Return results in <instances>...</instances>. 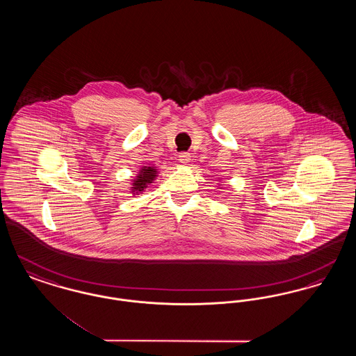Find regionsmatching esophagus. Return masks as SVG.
I'll use <instances>...</instances> for the list:
<instances>
[{
    "label": "esophagus",
    "mask_w": 356,
    "mask_h": 356,
    "mask_svg": "<svg viewBox=\"0 0 356 356\" xmlns=\"http://www.w3.org/2000/svg\"><path fill=\"white\" fill-rule=\"evenodd\" d=\"M179 161L183 164V165H188L189 161H191V154L189 153H181L179 156Z\"/></svg>",
    "instance_id": "esophagus-1"
}]
</instances>
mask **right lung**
Instances as JSON below:
<instances>
[{"instance_id": "obj_1", "label": "right lung", "mask_w": 356, "mask_h": 356, "mask_svg": "<svg viewBox=\"0 0 356 356\" xmlns=\"http://www.w3.org/2000/svg\"><path fill=\"white\" fill-rule=\"evenodd\" d=\"M159 175V170L153 165H143L138 173L136 175L135 179L132 180V186H131V193L135 195H140L143 192H145V189L152 184L154 179Z\"/></svg>"}]
</instances>
